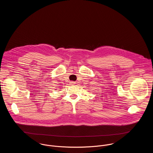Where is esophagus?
<instances>
[{
  "label": "esophagus",
  "mask_w": 153,
  "mask_h": 153,
  "mask_svg": "<svg viewBox=\"0 0 153 153\" xmlns=\"http://www.w3.org/2000/svg\"><path fill=\"white\" fill-rule=\"evenodd\" d=\"M75 83L76 82H71V85H74V84H75Z\"/></svg>",
  "instance_id": "34e87169"
}]
</instances>
